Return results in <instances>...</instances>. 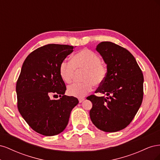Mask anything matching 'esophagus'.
<instances>
[{
	"label": "esophagus",
	"mask_w": 160,
	"mask_h": 160,
	"mask_svg": "<svg viewBox=\"0 0 160 160\" xmlns=\"http://www.w3.org/2000/svg\"><path fill=\"white\" fill-rule=\"evenodd\" d=\"M85 99V98H79V103H82Z\"/></svg>",
	"instance_id": "obj_1"
}]
</instances>
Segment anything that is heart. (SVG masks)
<instances>
[{
  "label": "heart",
  "instance_id": "heart-1",
  "mask_svg": "<svg viewBox=\"0 0 160 160\" xmlns=\"http://www.w3.org/2000/svg\"><path fill=\"white\" fill-rule=\"evenodd\" d=\"M84 70L81 83H74L68 87L67 93L75 98H83L93 89L94 84H102L107 76L108 69L101 62L100 56L88 49H82L71 57V61L63 60L59 66L61 79L66 83H71L73 79L75 71Z\"/></svg>",
  "mask_w": 160,
  "mask_h": 160
}]
</instances>
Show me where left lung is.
Listing matches in <instances>:
<instances>
[{
  "instance_id": "1",
  "label": "left lung",
  "mask_w": 160,
  "mask_h": 160,
  "mask_svg": "<svg viewBox=\"0 0 160 160\" xmlns=\"http://www.w3.org/2000/svg\"><path fill=\"white\" fill-rule=\"evenodd\" d=\"M96 50L107 64L108 73L95 93L108 97L87 98L93 104L90 118L100 130L116 132L132 122L142 105L143 75L134 57L125 48L104 41Z\"/></svg>"
}]
</instances>
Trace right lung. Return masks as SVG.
<instances>
[{"instance_id": "right-lung-1", "label": "right lung", "mask_w": 160, "mask_h": 160, "mask_svg": "<svg viewBox=\"0 0 160 160\" xmlns=\"http://www.w3.org/2000/svg\"><path fill=\"white\" fill-rule=\"evenodd\" d=\"M74 48L58 44L38 48L24 61L17 81L19 113L34 131L45 136L61 133L79 103L75 97L65 95L66 86L59 73L61 62ZM51 95L60 99L52 100Z\"/></svg>"}]
</instances>
